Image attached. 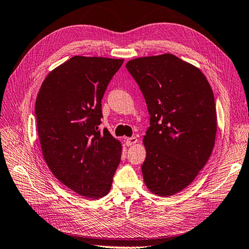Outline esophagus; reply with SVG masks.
Returning <instances> with one entry per match:
<instances>
[{
    "mask_svg": "<svg viewBox=\"0 0 249 249\" xmlns=\"http://www.w3.org/2000/svg\"><path fill=\"white\" fill-rule=\"evenodd\" d=\"M126 145L127 146H132V145H134V144H137L138 143V139L136 138V137H131V138H128V139H126Z\"/></svg>",
    "mask_w": 249,
    "mask_h": 249,
    "instance_id": "34e87169",
    "label": "esophagus"
}]
</instances>
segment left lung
Masks as SVG:
<instances>
[{
  "instance_id": "1",
  "label": "left lung",
  "mask_w": 249,
  "mask_h": 249,
  "mask_svg": "<svg viewBox=\"0 0 249 249\" xmlns=\"http://www.w3.org/2000/svg\"><path fill=\"white\" fill-rule=\"evenodd\" d=\"M150 115L143 143L144 181L153 194L171 196L195 179L215 145L214 94L201 71L173 54L129 60Z\"/></svg>"
}]
</instances>
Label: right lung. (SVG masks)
<instances>
[{
    "label": "right lung",
    "instance_id": "1",
    "mask_svg": "<svg viewBox=\"0 0 249 249\" xmlns=\"http://www.w3.org/2000/svg\"><path fill=\"white\" fill-rule=\"evenodd\" d=\"M124 59L74 56L50 72L35 102L42 155L54 176L90 199L108 193L122 146L99 130L101 100Z\"/></svg>",
    "mask_w": 249,
    "mask_h": 249
}]
</instances>
